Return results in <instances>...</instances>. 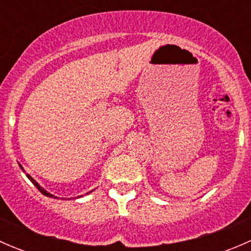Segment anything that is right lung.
I'll list each match as a JSON object with an SVG mask.
<instances>
[{
    "instance_id": "1",
    "label": "right lung",
    "mask_w": 251,
    "mask_h": 251,
    "mask_svg": "<svg viewBox=\"0 0 251 251\" xmlns=\"http://www.w3.org/2000/svg\"><path fill=\"white\" fill-rule=\"evenodd\" d=\"M19 166H20V169H22V170H23V171H24V169H23V166H22V165H20V164H19ZM26 176H27V178H29V179H30V181H31V182H32V183H34V184H35V187H36V188H37V189H39V191H40V192H41V193H42V194H44V196H46V197H50V198H57V197H55V196H53V194L48 193V192L46 191V189H44V188H42V187H41V186H40V184H39V183H37V182H36V181H35V179H34V178H32V177H31V176H30V175H26Z\"/></svg>"
}]
</instances>
